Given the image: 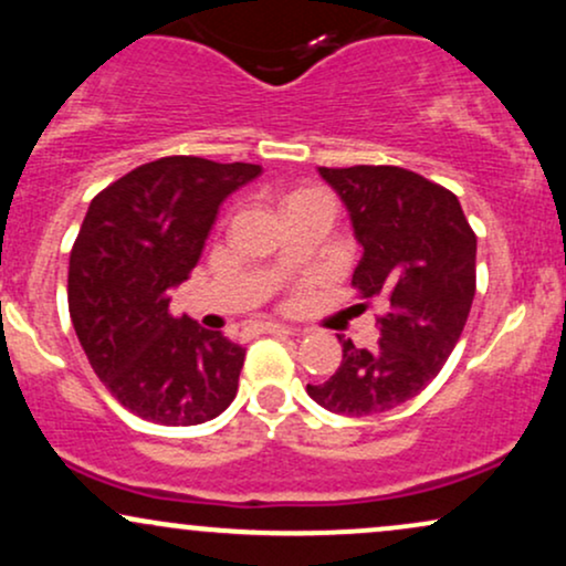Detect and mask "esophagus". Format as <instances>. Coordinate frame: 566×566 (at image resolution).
<instances>
[{
  "label": "esophagus",
  "instance_id": "obj_1",
  "mask_svg": "<svg viewBox=\"0 0 566 566\" xmlns=\"http://www.w3.org/2000/svg\"><path fill=\"white\" fill-rule=\"evenodd\" d=\"M261 333H269V335H297V329L287 327V324H279V322H265L261 327Z\"/></svg>",
  "mask_w": 566,
  "mask_h": 566
}]
</instances>
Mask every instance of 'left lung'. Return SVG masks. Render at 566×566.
Returning <instances> with one entry per match:
<instances>
[{"instance_id":"obj_1","label":"left lung","mask_w":566,"mask_h":566,"mask_svg":"<svg viewBox=\"0 0 566 566\" xmlns=\"http://www.w3.org/2000/svg\"><path fill=\"white\" fill-rule=\"evenodd\" d=\"M346 205L361 261L350 284L382 297L378 348L343 343L333 378L305 386L335 415L367 418L418 396L460 340L476 292V233L458 197L405 167H319Z\"/></svg>"}]
</instances>
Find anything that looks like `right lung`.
<instances>
[{
	"label": "right lung",
	"instance_id": "add662e5",
	"mask_svg": "<svg viewBox=\"0 0 566 566\" xmlns=\"http://www.w3.org/2000/svg\"><path fill=\"white\" fill-rule=\"evenodd\" d=\"M261 165L161 157L103 188L69 261V314L103 386L159 426L218 418L237 396L244 348L188 316L170 290L199 263L218 207Z\"/></svg>",
	"mask_w": 566,
	"mask_h": 566
}]
</instances>
